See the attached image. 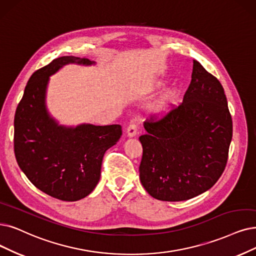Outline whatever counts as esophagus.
I'll list each match as a JSON object with an SVG mask.
<instances>
[{
    "label": "esophagus",
    "instance_id": "1",
    "mask_svg": "<svg viewBox=\"0 0 256 256\" xmlns=\"http://www.w3.org/2000/svg\"><path fill=\"white\" fill-rule=\"evenodd\" d=\"M127 136L129 138H134L138 134V127L136 124H130L128 127H127Z\"/></svg>",
    "mask_w": 256,
    "mask_h": 256
}]
</instances>
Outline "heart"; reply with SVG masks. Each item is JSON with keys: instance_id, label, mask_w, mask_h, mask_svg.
I'll use <instances>...</instances> for the list:
<instances>
[{"instance_id": "obj_1", "label": "heart", "mask_w": 256, "mask_h": 256, "mask_svg": "<svg viewBox=\"0 0 256 256\" xmlns=\"http://www.w3.org/2000/svg\"><path fill=\"white\" fill-rule=\"evenodd\" d=\"M166 80H156L154 83H153V87L156 89L162 88L165 86ZM176 98V92L174 90H168L165 94L162 96V98L158 100V103L153 107V110H154L156 114L158 116H162L165 114L166 112L171 108V106L174 104Z\"/></svg>"}]
</instances>
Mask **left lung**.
Segmentation results:
<instances>
[{
  "instance_id": "obj_1",
  "label": "left lung",
  "mask_w": 256,
  "mask_h": 256,
  "mask_svg": "<svg viewBox=\"0 0 256 256\" xmlns=\"http://www.w3.org/2000/svg\"><path fill=\"white\" fill-rule=\"evenodd\" d=\"M140 136V180L152 198L187 200L209 190L226 167L232 118L220 80L193 60L182 103L162 118L147 120Z\"/></svg>"
}]
</instances>
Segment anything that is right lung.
<instances>
[{
  "label": "right lung",
  "instance_id": "obj_1",
  "mask_svg": "<svg viewBox=\"0 0 256 256\" xmlns=\"http://www.w3.org/2000/svg\"><path fill=\"white\" fill-rule=\"evenodd\" d=\"M94 65L88 58L60 56L30 76L14 116V154L34 185L65 202L84 198L100 178L105 152L122 136L120 125L82 124L66 127L46 108L49 76L67 64Z\"/></svg>",
  "mask_w": 256,
  "mask_h": 256
}]
</instances>
